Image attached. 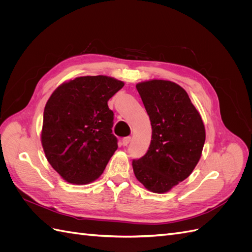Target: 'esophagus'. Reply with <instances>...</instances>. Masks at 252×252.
<instances>
[{
	"label": "esophagus",
	"mask_w": 252,
	"mask_h": 252,
	"mask_svg": "<svg viewBox=\"0 0 252 252\" xmlns=\"http://www.w3.org/2000/svg\"><path fill=\"white\" fill-rule=\"evenodd\" d=\"M130 140H131L130 136H126V138H124L123 140H122V145H123V146H127V145L129 144V142H130Z\"/></svg>",
	"instance_id": "34e87169"
}]
</instances>
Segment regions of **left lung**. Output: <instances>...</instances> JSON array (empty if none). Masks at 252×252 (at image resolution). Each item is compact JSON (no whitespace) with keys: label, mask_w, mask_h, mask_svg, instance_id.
Masks as SVG:
<instances>
[{"label":"left lung","mask_w":252,"mask_h":252,"mask_svg":"<svg viewBox=\"0 0 252 252\" xmlns=\"http://www.w3.org/2000/svg\"><path fill=\"white\" fill-rule=\"evenodd\" d=\"M152 128L149 148L132 161L135 178L164 193L192 172L201 158L205 127L186 91L178 84L152 80L136 84Z\"/></svg>","instance_id":"obj_1"}]
</instances>
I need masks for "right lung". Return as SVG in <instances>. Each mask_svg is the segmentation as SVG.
Wrapping results in <instances>:
<instances>
[{"label": "right lung", "mask_w": 252, "mask_h": 252, "mask_svg": "<svg viewBox=\"0 0 252 252\" xmlns=\"http://www.w3.org/2000/svg\"><path fill=\"white\" fill-rule=\"evenodd\" d=\"M124 83L106 75L81 77L58 87L43 114L42 145L49 164L71 184H88L103 173L118 139L112 133L111 96Z\"/></svg>", "instance_id": "right-lung-1"}]
</instances>
